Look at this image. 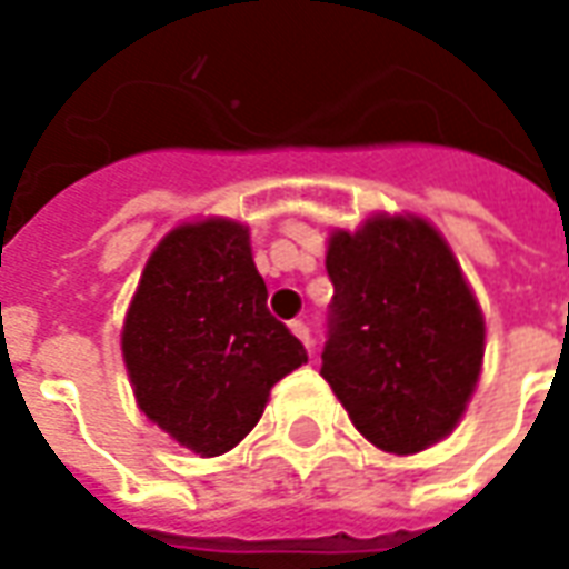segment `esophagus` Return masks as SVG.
<instances>
[{"mask_svg":"<svg viewBox=\"0 0 569 569\" xmlns=\"http://www.w3.org/2000/svg\"><path fill=\"white\" fill-rule=\"evenodd\" d=\"M289 329H292V336H296V339L311 351V332H308V326L301 323V320H296V323H289Z\"/></svg>","mask_w":569,"mask_h":569,"instance_id":"34e87169","label":"esophagus"}]
</instances>
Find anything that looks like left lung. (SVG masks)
<instances>
[{
	"label": "left lung",
	"instance_id": "obj_1",
	"mask_svg": "<svg viewBox=\"0 0 569 569\" xmlns=\"http://www.w3.org/2000/svg\"><path fill=\"white\" fill-rule=\"evenodd\" d=\"M336 286L320 376L372 447L416 456L462 422L487 323L443 233L412 212H372L326 240Z\"/></svg>",
	"mask_w": 569,
	"mask_h": 569
}]
</instances>
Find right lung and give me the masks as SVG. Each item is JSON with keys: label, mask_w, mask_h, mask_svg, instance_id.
I'll list each match as a JSON object with an SVG mask.
<instances>
[{"label": "right lung", "mask_w": 569, "mask_h": 569, "mask_svg": "<svg viewBox=\"0 0 569 569\" xmlns=\"http://www.w3.org/2000/svg\"><path fill=\"white\" fill-rule=\"evenodd\" d=\"M119 345L138 409L202 459L233 450L273 385L308 363L268 311L249 224L218 216L181 221L157 243Z\"/></svg>", "instance_id": "1"}]
</instances>
